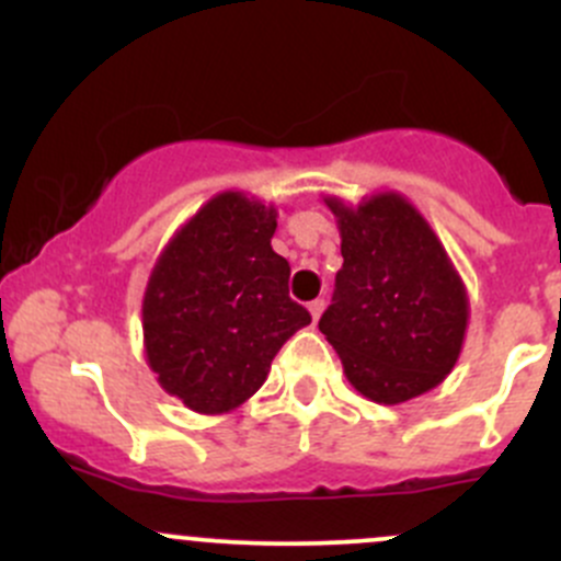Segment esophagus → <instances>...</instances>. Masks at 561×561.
Listing matches in <instances>:
<instances>
[{
    "label": "esophagus",
    "mask_w": 561,
    "mask_h": 561,
    "mask_svg": "<svg viewBox=\"0 0 561 561\" xmlns=\"http://www.w3.org/2000/svg\"><path fill=\"white\" fill-rule=\"evenodd\" d=\"M322 309H325V301H322V298H314V301H309V314H312L314 322L320 320Z\"/></svg>",
    "instance_id": "obj_1"
}]
</instances>
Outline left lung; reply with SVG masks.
Returning <instances> with one entry per match:
<instances>
[{
    "mask_svg": "<svg viewBox=\"0 0 561 561\" xmlns=\"http://www.w3.org/2000/svg\"><path fill=\"white\" fill-rule=\"evenodd\" d=\"M342 236V271L320 331L344 375L377 404L437 388L461 353L469 301L426 219L396 192L358 208L325 197Z\"/></svg>",
    "mask_w": 561,
    "mask_h": 561,
    "instance_id": "8db88e82",
    "label": "left lung"
}]
</instances>
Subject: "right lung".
I'll return each mask as SVG.
<instances>
[{"instance_id": "add662e5", "label": "right lung", "mask_w": 561, "mask_h": 561, "mask_svg": "<svg viewBox=\"0 0 561 561\" xmlns=\"http://www.w3.org/2000/svg\"><path fill=\"white\" fill-rule=\"evenodd\" d=\"M274 230V206L222 192L168 241L149 276L146 360L201 415L244 404L282 344L312 322L287 290L290 263L271 249Z\"/></svg>"}]
</instances>
